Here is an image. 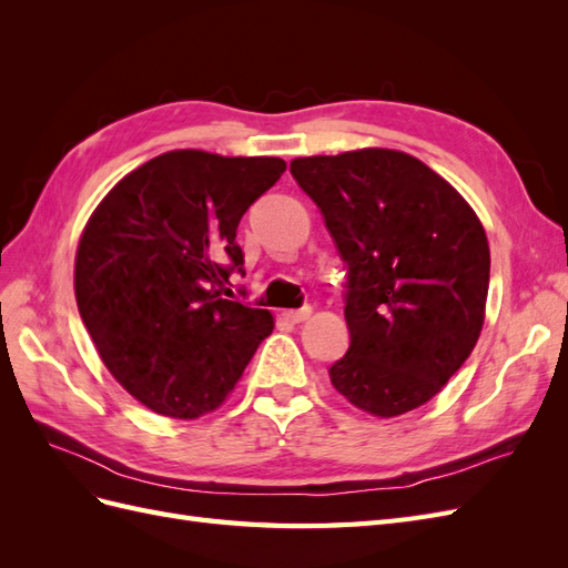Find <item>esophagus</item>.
<instances>
[{"label":"esophagus","mask_w":568,"mask_h":568,"mask_svg":"<svg viewBox=\"0 0 568 568\" xmlns=\"http://www.w3.org/2000/svg\"><path fill=\"white\" fill-rule=\"evenodd\" d=\"M311 313H313V307L303 305V307H298V311H284V320L298 324V322H305L307 317H311Z\"/></svg>","instance_id":"obj_1"}]
</instances>
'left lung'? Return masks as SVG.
I'll use <instances>...</instances> for the list:
<instances>
[{"instance_id": "1", "label": "left lung", "mask_w": 568, "mask_h": 568, "mask_svg": "<svg viewBox=\"0 0 568 568\" xmlns=\"http://www.w3.org/2000/svg\"><path fill=\"white\" fill-rule=\"evenodd\" d=\"M348 267V353L334 388L374 417L428 403L476 346L486 315V230L432 168L393 149L291 161Z\"/></svg>"}]
</instances>
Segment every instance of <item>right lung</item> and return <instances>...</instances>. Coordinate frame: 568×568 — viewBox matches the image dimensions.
Wrapping results in <instances>:
<instances>
[{
	"instance_id": "add662e5",
	"label": "right lung",
	"mask_w": 568,
	"mask_h": 568,
	"mask_svg": "<svg viewBox=\"0 0 568 568\" xmlns=\"http://www.w3.org/2000/svg\"><path fill=\"white\" fill-rule=\"evenodd\" d=\"M272 156L182 149L97 205L75 255L80 317L115 382L175 419L225 403L274 320L222 294L244 272L239 220L282 178Z\"/></svg>"
}]
</instances>
